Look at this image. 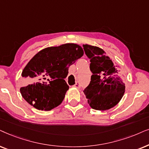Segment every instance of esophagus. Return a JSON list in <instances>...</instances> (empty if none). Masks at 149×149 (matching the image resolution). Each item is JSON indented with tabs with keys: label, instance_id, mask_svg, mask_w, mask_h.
Masks as SVG:
<instances>
[{
	"label": "esophagus",
	"instance_id": "34e87169",
	"mask_svg": "<svg viewBox=\"0 0 149 149\" xmlns=\"http://www.w3.org/2000/svg\"><path fill=\"white\" fill-rule=\"evenodd\" d=\"M73 86L76 87V88H80V82H78V81H77L76 84H75L74 85H73Z\"/></svg>",
	"mask_w": 149,
	"mask_h": 149
}]
</instances>
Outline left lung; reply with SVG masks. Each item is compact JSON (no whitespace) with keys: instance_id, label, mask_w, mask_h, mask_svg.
I'll return each mask as SVG.
<instances>
[{"instance_id":"1","label":"left lung","mask_w":149,"mask_h":149,"mask_svg":"<svg viewBox=\"0 0 149 149\" xmlns=\"http://www.w3.org/2000/svg\"><path fill=\"white\" fill-rule=\"evenodd\" d=\"M85 54L90 59L93 75L88 86L83 92L93 109L106 110L116 106L123 96L125 84L120 70L116 68L102 49L83 45Z\"/></svg>"}]
</instances>
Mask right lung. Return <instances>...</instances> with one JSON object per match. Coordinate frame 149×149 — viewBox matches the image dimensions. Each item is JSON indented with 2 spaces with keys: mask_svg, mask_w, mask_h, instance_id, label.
<instances>
[{
  "mask_svg": "<svg viewBox=\"0 0 149 149\" xmlns=\"http://www.w3.org/2000/svg\"><path fill=\"white\" fill-rule=\"evenodd\" d=\"M83 54L82 47L75 43L47 47L39 52L22 73L26 78L20 88L23 98L41 110H49L60 105L69 89L65 80L69 67Z\"/></svg>",
  "mask_w": 149,
  "mask_h": 149,
  "instance_id": "1",
  "label": "right lung"
}]
</instances>
